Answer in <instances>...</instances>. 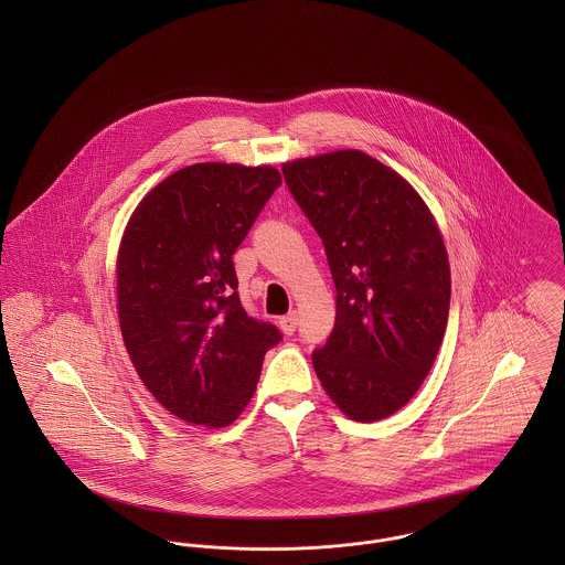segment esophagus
<instances>
[{
  "mask_svg": "<svg viewBox=\"0 0 565 565\" xmlns=\"http://www.w3.org/2000/svg\"><path fill=\"white\" fill-rule=\"evenodd\" d=\"M280 328L285 334H294L296 328H298V313H289V316H282L280 318Z\"/></svg>",
  "mask_w": 565,
  "mask_h": 565,
  "instance_id": "esophagus-1",
  "label": "esophagus"
}]
</instances>
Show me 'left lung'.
<instances>
[{
	"label": "left lung",
	"instance_id": "8db88e82",
	"mask_svg": "<svg viewBox=\"0 0 565 565\" xmlns=\"http://www.w3.org/2000/svg\"><path fill=\"white\" fill-rule=\"evenodd\" d=\"M296 202L322 237L337 289L334 328L313 352L343 415L376 422L408 403L439 352L450 263L422 195L361 150L282 162Z\"/></svg>",
	"mask_w": 565,
	"mask_h": 565
}]
</instances>
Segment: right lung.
I'll return each instance as SVG.
<instances>
[{"instance_id":"obj_1","label":"right lung","mask_w":565,"mask_h":565,"mask_svg":"<svg viewBox=\"0 0 565 565\" xmlns=\"http://www.w3.org/2000/svg\"><path fill=\"white\" fill-rule=\"evenodd\" d=\"M282 182L271 164L195 162L132 211L117 252V316L130 361L178 419L231 426L256 392L276 326L243 311L233 254Z\"/></svg>"}]
</instances>
